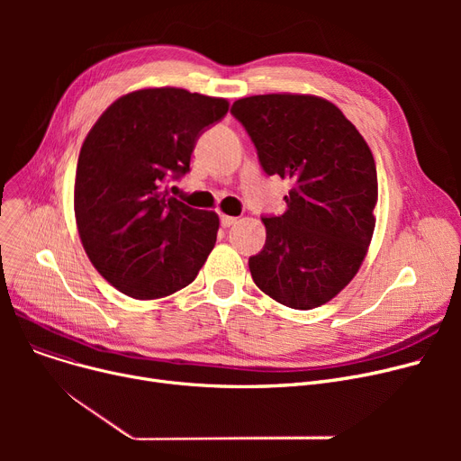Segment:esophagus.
<instances>
[{
  "mask_svg": "<svg viewBox=\"0 0 461 461\" xmlns=\"http://www.w3.org/2000/svg\"><path fill=\"white\" fill-rule=\"evenodd\" d=\"M233 224H237V218H235V216L221 214V226H222V228H230V226H233Z\"/></svg>",
  "mask_w": 461,
  "mask_h": 461,
  "instance_id": "1",
  "label": "esophagus"
}]
</instances>
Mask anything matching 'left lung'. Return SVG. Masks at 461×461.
<instances>
[{
	"mask_svg": "<svg viewBox=\"0 0 461 461\" xmlns=\"http://www.w3.org/2000/svg\"><path fill=\"white\" fill-rule=\"evenodd\" d=\"M231 115L267 176L292 181L287 209L261 214L265 247L252 280L276 303L310 310L351 282L374 233L377 172L368 143L332 103L312 95H256Z\"/></svg>",
	"mask_w": 461,
	"mask_h": 461,
	"instance_id": "1",
	"label": "left lung"
}]
</instances>
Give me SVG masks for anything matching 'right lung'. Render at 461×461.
Returning <instances> with one entry per match:
<instances>
[{"label":"right lung","mask_w":461,"mask_h":461,"mask_svg":"<svg viewBox=\"0 0 461 461\" xmlns=\"http://www.w3.org/2000/svg\"><path fill=\"white\" fill-rule=\"evenodd\" d=\"M226 113L224 99L141 89L89 131L77 166V224L95 269L121 294L160 299L198 276L218 216L169 196L166 185L190 172L198 138Z\"/></svg>","instance_id":"right-lung-1"}]
</instances>
